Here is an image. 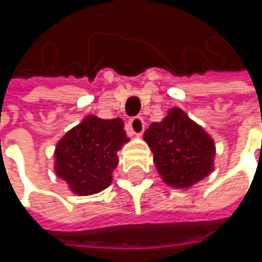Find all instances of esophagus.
<instances>
[{
	"mask_svg": "<svg viewBox=\"0 0 262 262\" xmlns=\"http://www.w3.org/2000/svg\"><path fill=\"white\" fill-rule=\"evenodd\" d=\"M144 127H145V124H144V120L141 117H133L127 124L129 132L132 135H136V136H139L144 132Z\"/></svg>",
	"mask_w": 262,
	"mask_h": 262,
	"instance_id": "obj_1",
	"label": "esophagus"
}]
</instances>
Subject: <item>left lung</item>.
Returning <instances> with one entry per match:
<instances>
[{"instance_id":"1","label":"left lung","mask_w":262,"mask_h":262,"mask_svg":"<svg viewBox=\"0 0 262 262\" xmlns=\"http://www.w3.org/2000/svg\"><path fill=\"white\" fill-rule=\"evenodd\" d=\"M144 139L158 173L173 188H189L214 170V139L179 107L170 109L162 121L151 123Z\"/></svg>"}]
</instances>
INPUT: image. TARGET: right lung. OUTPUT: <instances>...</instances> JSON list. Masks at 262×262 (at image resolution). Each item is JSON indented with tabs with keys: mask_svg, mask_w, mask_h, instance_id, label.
Instances as JSON below:
<instances>
[{
	"mask_svg": "<svg viewBox=\"0 0 262 262\" xmlns=\"http://www.w3.org/2000/svg\"><path fill=\"white\" fill-rule=\"evenodd\" d=\"M129 141L121 118L101 120L88 115L57 142L56 174L79 195L103 191L118 165L117 151Z\"/></svg>",
	"mask_w": 262,
	"mask_h": 262,
	"instance_id": "add662e5",
	"label": "right lung"
}]
</instances>
